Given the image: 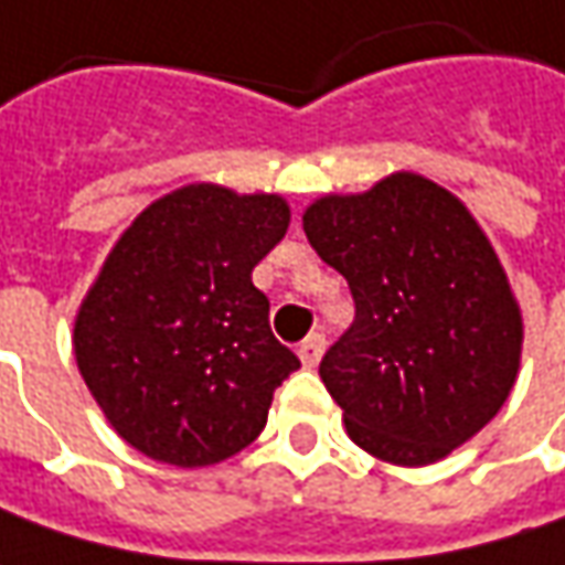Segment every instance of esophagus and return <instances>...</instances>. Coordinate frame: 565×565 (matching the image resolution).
Returning <instances> with one entry per match:
<instances>
[{
	"label": "esophagus",
	"instance_id": "34e87169",
	"mask_svg": "<svg viewBox=\"0 0 565 565\" xmlns=\"http://www.w3.org/2000/svg\"><path fill=\"white\" fill-rule=\"evenodd\" d=\"M297 353H300V362L306 369H316L321 360V353H324V334H309V338L300 343Z\"/></svg>",
	"mask_w": 565,
	"mask_h": 565
}]
</instances>
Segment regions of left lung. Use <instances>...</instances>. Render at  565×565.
Wrapping results in <instances>:
<instances>
[{"instance_id": "1", "label": "left lung", "mask_w": 565, "mask_h": 565, "mask_svg": "<svg viewBox=\"0 0 565 565\" xmlns=\"http://www.w3.org/2000/svg\"><path fill=\"white\" fill-rule=\"evenodd\" d=\"M302 231L356 302L319 365L353 444L428 466L478 435L513 391L522 312L469 209L397 171L365 193L316 200Z\"/></svg>"}]
</instances>
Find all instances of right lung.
I'll return each instance as SVG.
<instances>
[{
    "instance_id": "right-lung-1",
    "label": "right lung",
    "mask_w": 565,
    "mask_h": 565,
    "mask_svg": "<svg viewBox=\"0 0 565 565\" xmlns=\"http://www.w3.org/2000/svg\"><path fill=\"white\" fill-rule=\"evenodd\" d=\"M287 224L275 193L186 184L111 246L74 319V356L134 450L196 469L259 438L275 387L300 369L253 284Z\"/></svg>"
}]
</instances>
